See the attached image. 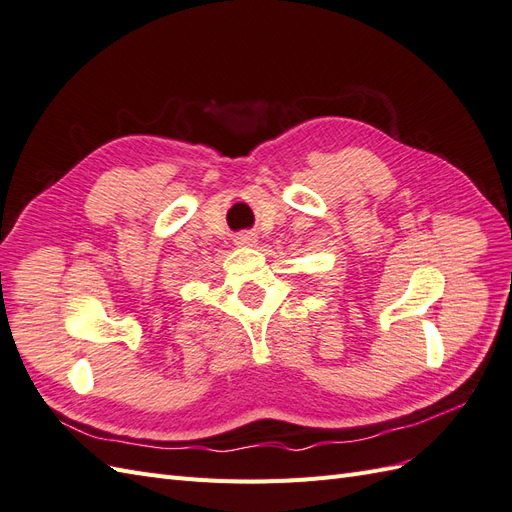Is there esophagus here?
I'll use <instances>...</instances> for the list:
<instances>
[{
	"instance_id": "1",
	"label": "esophagus",
	"mask_w": 512,
	"mask_h": 512,
	"mask_svg": "<svg viewBox=\"0 0 512 512\" xmlns=\"http://www.w3.org/2000/svg\"><path fill=\"white\" fill-rule=\"evenodd\" d=\"M235 243L241 247H254L258 243V237L254 235V232H241V235L235 237Z\"/></svg>"
}]
</instances>
